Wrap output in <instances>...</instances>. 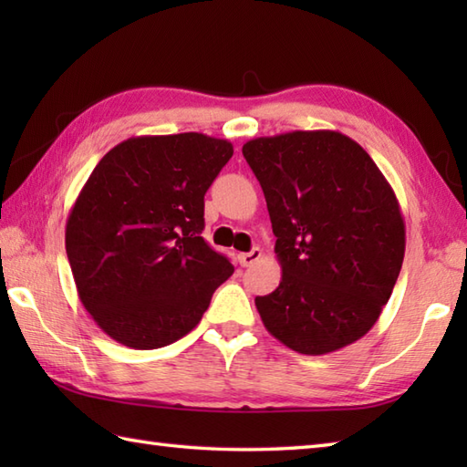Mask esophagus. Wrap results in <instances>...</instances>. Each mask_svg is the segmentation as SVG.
<instances>
[{
    "mask_svg": "<svg viewBox=\"0 0 467 467\" xmlns=\"http://www.w3.org/2000/svg\"><path fill=\"white\" fill-rule=\"evenodd\" d=\"M261 249H259V246H254V249L253 251H249V253H241L239 254V263L243 265V266H251V265H254L256 261H259L261 259Z\"/></svg>",
    "mask_w": 467,
    "mask_h": 467,
    "instance_id": "1",
    "label": "esophagus"
}]
</instances>
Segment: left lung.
Masks as SVG:
<instances>
[{
	"instance_id": "obj_1",
	"label": "left lung",
	"mask_w": 467,
	"mask_h": 467,
	"mask_svg": "<svg viewBox=\"0 0 467 467\" xmlns=\"http://www.w3.org/2000/svg\"><path fill=\"white\" fill-rule=\"evenodd\" d=\"M276 236L281 283L254 305L275 339L303 355L355 343L398 281L405 224L393 188L335 130H295L243 146Z\"/></svg>"
}]
</instances>
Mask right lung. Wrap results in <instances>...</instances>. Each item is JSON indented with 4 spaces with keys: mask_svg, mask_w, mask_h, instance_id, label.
<instances>
[{
    "mask_svg": "<svg viewBox=\"0 0 467 467\" xmlns=\"http://www.w3.org/2000/svg\"><path fill=\"white\" fill-rule=\"evenodd\" d=\"M233 144L198 132L138 136L96 164L66 223L78 295L98 327L132 349L191 333L233 275L202 239L204 194Z\"/></svg>",
    "mask_w": 467,
    "mask_h": 467,
    "instance_id": "right-lung-1",
    "label": "right lung"
}]
</instances>
